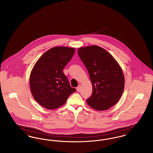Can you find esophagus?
Instances as JSON below:
<instances>
[{"instance_id": "34e87169", "label": "esophagus", "mask_w": 153, "mask_h": 153, "mask_svg": "<svg viewBox=\"0 0 153 153\" xmlns=\"http://www.w3.org/2000/svg\"><path fill=\"white\" fill-rule=\"evenodd\" d=\"M76 90H77V92H80V91H81V87H80V85H79V86L76 88Z\"/></svg>"}]
</instances>
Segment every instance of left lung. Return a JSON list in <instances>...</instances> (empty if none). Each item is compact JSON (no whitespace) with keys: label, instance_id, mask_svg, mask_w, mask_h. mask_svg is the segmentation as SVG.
<instances>
[{"label":"left lung","instance_id":"obj_1","mask_svg":"<svg viewBox=\"0 0 153 153\" xmlns=\"http://www.w3.org/2000/svg\"><path fill=\"white\" fill-rule=\"evenodd\" d=\"M92 85V94L87 104L95 110L103 111L113 106L124 89L123 70L114 58L104 48L90 45L78 49Z\"/></svg>","mask_w":153,"mask_h":153}]
</instances>
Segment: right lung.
I'll use <instances>...</instances> for the list:
<instances>
[{
  "label": "right lung",
  "instance_id": "obj_1",
  "mask_svg": "<svg viewBox=\"0 0 153 153\" xmlns=\"http://www.w3.org/2000/svg\"><path fill=\"white\" fill-rule=\"evenodd\" d=\"M75 53L68 47H54L37 61L29 77L31 93L43 108L53 110L63 105L76 90L71 87L63 68Z\"/></svg>",
  "mask_w": 153,
  "mask_h": 153
}]
</instances>
